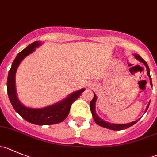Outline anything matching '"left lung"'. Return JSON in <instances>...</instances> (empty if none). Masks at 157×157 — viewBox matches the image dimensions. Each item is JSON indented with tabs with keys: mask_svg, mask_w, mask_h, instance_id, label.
<instances>
[{
	"mask_svg": "<svg viewBox=\"0 0 157 157\" xmlns=\"http://www.w3.org/2000/svg\"><path fill=\"white\" fill-rule=\"evenodd\" d=\"M134 56H135V58H137L138 61H140V62H142L145 66H146L147 71V75H148L149 77H150V84H151L152 86V80H151V77H150V68H149L147 62L141 58V57L140 56V55H137V54H134ZM96 101V94H94V97H93V99H92V101L90 102V110H91V112H92V115H93V118H94L95 122H96L97 124H99V126H102V127L103 128H108V129L114 130V131H121V130L126 129V128H128L129 127H131V126L134 125L135 123H137V121H138V120H137V121H133V122L128 123V124H112V123L107 122V121L101 119V118L96 115V110H95V108H96V107H95ZM149 105H150V103H149L148 105H147L146 111L147 110V109H148Z\"/></svg>",
	"mask_w": 157,
	"mask_h": 157,
	"instance_id": "left-lung-1",
	"label": "left lung"
}]
</instances>
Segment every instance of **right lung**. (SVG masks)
<instances>
[{
  "label": "right lung",
  "mask_w": 157,
  "mask_h": 157,
  "mask_svg": "<svg viewBox=\"0 0 157 157\" xmlns=\"http://www.w3.org/2000/svg\"><path fill=\"white\" fill-rule=\"evenodd\" d=\"M41 44L42 42L37 41L33 42L17 55L8 73L7 83V94L13 109L26 121L37 125H50L61 122L67 118L72 103L80 97L85 90L82 89L79 91L74 92L61 102L43 109H31L22 105L17 99L16 93V71L22 60L34 52L36 47L39 46Z\"/></svg>",
  "instance_id": "right-lung-1"
}]
</instances>
